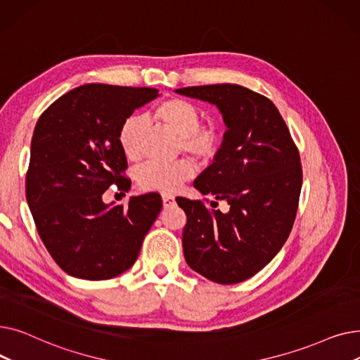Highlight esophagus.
I'll return each mask as SVG.
<instances>
[{
  "label": "esophagus",
  "instance_id": "esophagus-1",
  "mask_svg": "<svg viewBox=\"0 0 360 360\" xmlns=\"http://www.w3.org/2000/svg\"><path fill=\"white\" fill-rule=\"evenodd\" d=\"M162 200H163L165 209H169V207L175 205V197L172 194H162Z\"/></svg>",
  "mask_w": 360,
  "mask_h": 360
}]
</instances>
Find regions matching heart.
<instances>
[{"label":"heart","instance_id":"heart-1","mask_svg":"<svg viewBox=\"0 0 360 360\" xmlns=\"http://www.w3.org/2000/svg\"><path fill=\"white\" fill-rule=\"evenodd\" d=\"M150 118L178 136V148L201 163H210L223 144V129L219 125H201V112L193 102L182 98H167L150 110ZM146 124L139 117H127L118 129V144L129 162L144 156L143 137ZM194 175L190 160L170 163H147L137 172L139 186L144 191L175 193Z\"/></svg>","mask_w":360,"mask_h":360}]
</instances>
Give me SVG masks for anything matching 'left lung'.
Wrapping results in <instances>:
<instances>
[{
    "label": "left lung",
    "mask_w": 360,
    "mask_h": 360,
    "mask_svg": "<svg viewBox=\"0 0 360 360\" xmlns=\"http://www.w3.org/2000/svg\"><path fill=\"white\" fill-rule=\"evenodd\" d=\"M216 105L228 127L214 162L194 181L197 190L229 202L223 214L202 200L178 197L186 213L184 255L194 271L220 285L257 274L285 245L302 188L299 150L274 103L239 84L176 89Z\"/></svg>",
    "instance_id": "left-lung-1"
}]
</instances>
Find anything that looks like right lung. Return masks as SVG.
<instances>
[{
    "label": "right lung",
    "mask_w": 360,
    "mask_h": 360,
    "mask_svg": "<svg viewBox=\"0 0 360 360\" xmlns=\"http://www.w3.org/2000/svg\"><path fill=\"white\" fill-rule=\"evenodd\" d=\"M158 93L84 84L56 99L34 127L26 200L48 252L72 277L108 280L132 267L162 210L158 193L132 197L128 205L102 200L110 185L124 195L131 188L118 129Z\"/></svg>",
    "instance_id": "add662e5"
}]
</instances>
